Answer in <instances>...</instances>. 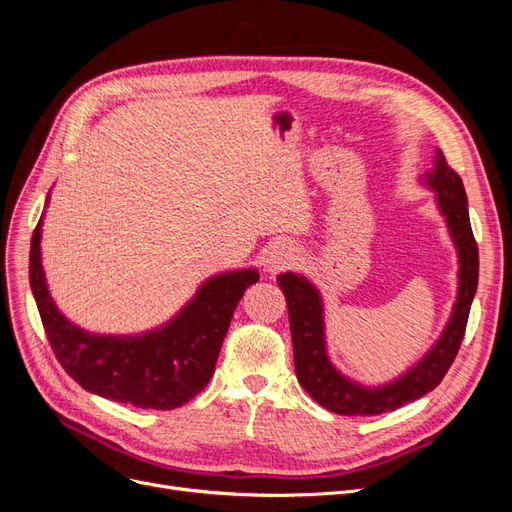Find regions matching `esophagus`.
Instances as JSON below:
<instances>
[{
  "instance_id": "obj_1",
  "label": "esophagus",
  "mask_w": 512,
  "mask_h": 512,
  "mask_svg": "<svg viewBox=\"0 0 512 512\" xmlns=\"http://www.w3.org/2000/svg\"><path fill=\"white\" fill-rule=\"evenodd\" d=\"M294 260H297V247L288 241H275L267 250L265 258H262V265H265V271L269 273H280L294 265Z\"/></svg>"
}]
</instances>
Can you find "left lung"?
<instances>
[{
	"mask_svg": "<svg viewBox=\"0 0 512 512\" xmlns=\"http://www.w3.org/2000/svg\"><path fill=\"white\" fill-rule=\"evenodd\" d=\"M425 183L436 192L440 213L444 215L448 232L459 256V284L453 314L448 318L444 333L433 348L397 380L367 389L342 376L331 365L324 346V316L322 299L316 286L297 273L277 275L288 303L294 371L303 389L314 397L316 404L335 414L371 416L397 410L410 401L436 389L453 365L461 339L466 335L470 305L478 286V247L472 235L468 196L463 181L446 164L444 153L438 149L436 166L425 173Z\"/></svg>",
	"mask_w": 512,
	"mask_h": 512,
	"instance_id": "8db88e82",
	"label": "left lung"
}]
</instances>
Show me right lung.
Here are the masks:
<instances>
[{
	"label": "right lung",
	"instance_id": "right-lung-1",
	"mask_svg": "<svg viewBox=\"0 0 512 512\" xmlns=\"http://www.w3.org/2000/svg\"><path fill=\"white\" fill-rule=\"evenodd\" d=\"M40 237L42 218L29 252V284L44 333L72 380L89 393L145 410L179 408L205 389L235 307L258 282L256 269L209 277L192 301L158 329L143 335H96L76 327L53 303L42 271Z\"/></svg>",
	"mask_w": 512,
	"mask_h": 512
}]
</instances>
